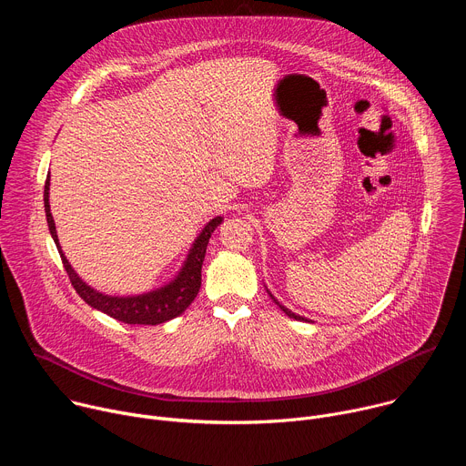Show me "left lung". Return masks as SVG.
<instances>
[{
	"label": "left lung",
	"mask_w": 466,
	"mask_h": 466,
	"mask_svg": "<svg viewBox=\"0 0 466 466\" xmlns=\"http://www.w3.org/2000/svg\"><path fill=\"white\" fill-rule=\"evenodd\" d=\"M269 295H271V293H269ZM271 299H273V300H275V302H277V304H279V300H277V299H275V297H273V295H271ZM279 306H280V309H282V311H284V313H286V315H288V317H291V319H297V320H308V319H304V317H300V315H297V313H293V311H289V309H288V308H284V306H282V304H279Z\"/></svg>",
	"instance_id": "obj_1"
}]
</instances>
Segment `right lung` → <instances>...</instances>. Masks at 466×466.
I'll use <instances>...</instances> for the list:
<instances>
[{"label": "right lung", "mask_w": 466, "mask_h": 466, "mask_svg": "<svg viewBox=\"0 0 466 466\" xmlns=\"http://www.w3.org/2000/svg\"><path fill=\"white\" fill-rule=\"evenodd\" d=\"M44 208H46L47 227H49L51 238L58 248L60 259L64 263V269H66V273H68L70 282L76 288V291L79 293V297L88 306L110 315L116 320H121L125 324H151V326L160 324V322L178 317L193 302V299L198 293V288H201V268H203L205 254H207V245L212 238V232L223 221V218H214L203 228V232L198 234L193 247L189 248V254L182 265L180 273L167 286L149 291V293H144V295H135V297H110V295L96 291L86 282H83L77 277V273L74 271L70 261L66 259V256L58 245L55 221H53V216L49 210V175H47L46 186H44Z\"/></svg>", "instance_id": "add662e5"}]
</instances>
